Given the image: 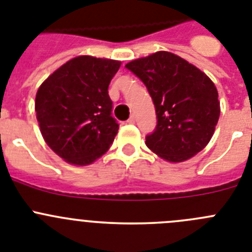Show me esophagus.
Listing matches in <instances>:
<instances>
[{
    "label": "esophagus",
    "mask_w": 252,
    "mask_h": 252,
    "mask_svg": "<svg viewBox=\"0 0 252 252\" xmlns=\"http://www.w3.org/2000/svg\"><path fill=\"white\" fill-rule=\"evenodd\" d=\"M127 122L128 124H135V122H136V117H135V115H133V113L130 116V119L127 120Z\"/></svg>",
    "instance_id": "obj_1"
}]
</instances>
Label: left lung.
I'll use <instances>...</instances> for the list:
<instances>
[{"mask_svg":"<svg viewBox=\"0 0 252 252\" xmlns=\"http://www.w3.org/2000/svg\"><path fill=\"white\" fill-rule=\"evenodd\" d=\"M125 66L145 84L155 106L158 122L146 136L148 148L171 162L184 161L203 150L220 119L213 82L169 51H158Z\"/></svg>","mask_w":252,"mask_h":252,"instance_id":"left-lung-1","label":"left lung"}]
</instances>
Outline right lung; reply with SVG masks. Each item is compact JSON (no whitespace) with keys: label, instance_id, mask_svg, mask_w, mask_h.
Returning <instances> with one entry per match:
<instances>
[{"label":"right lung","instance_id":"add662e5","mask_svg":"<svg viewBox=\"0 0 252 252\" xmlns=\"http://www.w3.org/2000/svg\"><path fill=\"white\" fill-rule=\"evenodd\" d=\"M121 62L81 55L46 78L37 90L35 111L49 148L65 161L88 165L115 140L108 86Z\"/></svg>","mask_w":252,"mask_h":252}]
</instances>
